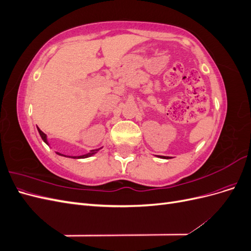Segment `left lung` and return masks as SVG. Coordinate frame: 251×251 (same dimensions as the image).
Here are the masks:
<instances>
[{
  "mask_svg": "<svg viewBox=\"0 0 251 251\" xmlns=\"http://www.w3.org/2000/svg\"><path fill=\"white\" fill-rule=\"evenodd\" d=\"M161 157V156H160ZM161 158H164V159H169V157H165V156H162Z\"/></svg>",
  "mask_w": 251,
  "mask_h": 251,
  "instance_id": "obj_1",
  "label": "left lung"
}]
</instances>
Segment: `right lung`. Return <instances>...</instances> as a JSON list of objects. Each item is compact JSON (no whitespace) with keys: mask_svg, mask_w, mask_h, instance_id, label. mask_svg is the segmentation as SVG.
Wrapping results in <instances>:
<instances>
[{"mask_svg":"<svg viewBox=\"0 0 251 251\" xmlns=\"http://www.w3.org/2000/svg\"><path fill=\"white\" fill-rule=\"evenodd\" d=\"M37 131H39V133H40V135H41L42 139L44 140V142H46V143L48 144V141H47V136H46V134H45L44 132H42L39 127H37ZM100 149H101V148H100ZM100 149H97V150H92V151H90V153H88V154H86V155H81V156H65V155H63V154L57 153V151H56V154H57V155H59V156H65V157H69V158H76V159H80V158H87V157H90V156H92V155L96 154L97 151H100Z\"/></svg>","mask_w":251,"mask_h":251,"instance_id":"right-lung-1","label":"right lung"}]
</instances>
